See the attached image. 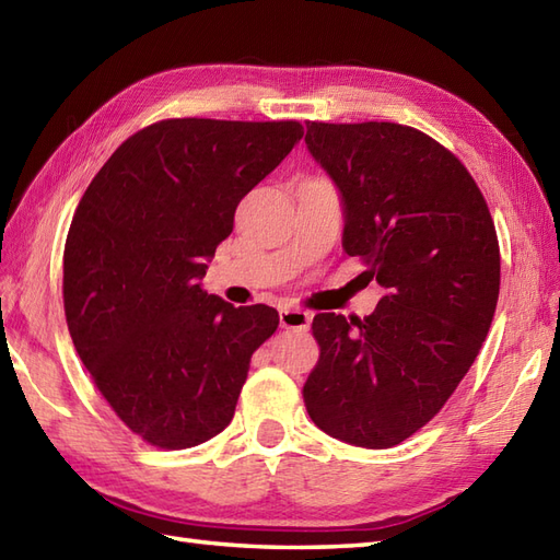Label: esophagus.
Masks as SVG:
<instances>
[{"instance_id":"esophagus-1","label":"esophagus","mask_w":560,"mask_h":560,"mask_svg":"<svg viewBox=\"0 0 560 560\" xmlns=\"http://www.w3.org/2000/svg\"><path fill=\"white\" fill-rule=\"evenodd\" d=\"M279 322L283 329H301L307 331L310 324H312V315L305 310H293V307H283L279 312Z\"/></svg>"}]
</instances>
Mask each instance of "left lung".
Here are the masks:
<instances>
[{"label": "left lung", "instance_id": "8db88e82", "mask_svg": "<svg viewBox=\"0 0 560 560\" xmlns=\"http://www.w3.org/2000/svg\"><path fill=\"white\" fill-rule=\"evenodd\" d=\"M307 150L343 207V250L386 291L365 319L322 312L303 398L322 432L392 448L444 408L482 348L501 255L456 154L410 126L307 121Z\"/></svg>", "mask_w": 560, "mask_h": 560}]
</instances>
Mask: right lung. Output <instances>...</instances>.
Instances as JSON below:
<instances>
[{
	"mask_svg": "<svg viewBox=\"0 0 560 560\" xmlns=\"http://www.w3.org/2000/svg\"><path fill=\"white\" fill-rule=\"evenodd\" d=\"M301 138L298 121L152 124L78 202L63 248L71 339L112 410L152 446L217 436L279 327L277 310L233 307L200 279L238 202Z\"/></svg>",
	"mask_w": 560,
	"mask_h": 560,
	"instance_id": "right-lung-1",
	"label": "right lung"
}]
</instances>
